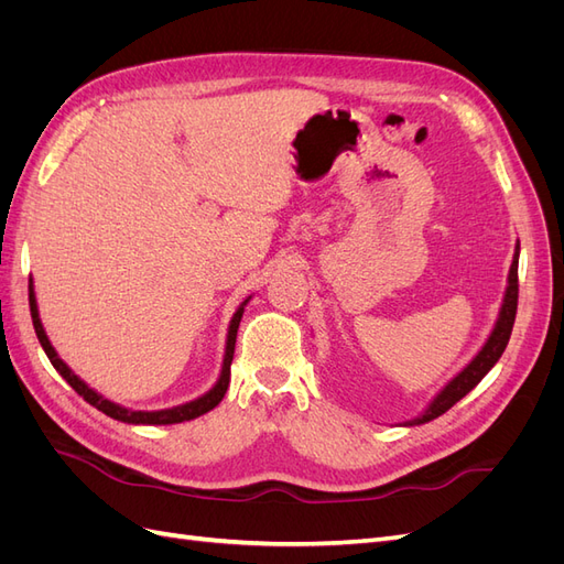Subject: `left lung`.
<instances>
[{
    "label": "left lung",
    "instance_id": "left-lung-1",
    "mask_svg": "<svg viewBox=\"0 0 564 564\" xmlns=\"http://www.w3.org/2000/svg\"><path fill=\"white\" fill-rule=\"evenodd\" d=\"M518 259H520V245L516 247L513 265H510V272H508V286H506V296L499 311V319L494 324V329L482 350L473 357V360L464 367V371H458L456 377L437 392V398L429 404V409H425L421 416L406 421V425H419L445 414L447 409H452L460 398H466L468 392L487 377V371L499 362V357L508 346L510 332H513L516 313H518Z\"/></svg>",
    "mask_w": 564,
    "mask_h": 564
}]
</instances>
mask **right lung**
<instances>
[{"label": "right lung", "instance_id": "obj_1", "mask_svg": "<svg viewBox=\"0 0 564 564\" xmlns=\"http://www.w3.org/2000/svg\"><path fill=\"white\" fill-rule=\"evenodd\" d=\"M249 303V299L237 308V313L232 315L230 319V329H228V340H226V357H224V369H220V377L216 381V386L207 392V395H202L193 402H185L181 406H172V409H160V412H131V409H124L119 406L110 400H106L104 395H98V392L94 388H89L87 383H84L77 373H73V369L67 367L58 352L54 350V346L48 344L46 338V332L42 327V319H40V311H37V301H35V292H32V280H30V315H32V324H35V334L40 338V344L46 352V357L51 360V365L56 367V371L61 373V377L70 383L75 388L77 395H82L84 400H87L91 406H96L98 412H104L106 416L110 419H117V421H124V423H145V425H169V423H181V421H191V419H197L202 414L212 412V409L224 400L226 390H228V383H230V365H232V355H235V340H237V329H240V319H242V313H245V305Z\"/></svg>", "mask_w": 564, "mask_h": 564}]
</instances>
